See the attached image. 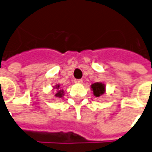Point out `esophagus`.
<instances>
[{
	"mask_svg": "<svg viewBox=\"0 0 152 152\" xmlns=\"http://www.w3.org/2000/svg\"><path fill=\"white\" fill-rule=\"evenodd\" d=\"M74 83H83V80H82V79H75V80H74Z\"/></svg>",
	"mask_w": 152,
	"mask_h": 152,
	"instance_id": "34e87169",
	"label": "esophagus"
}]
</instances>
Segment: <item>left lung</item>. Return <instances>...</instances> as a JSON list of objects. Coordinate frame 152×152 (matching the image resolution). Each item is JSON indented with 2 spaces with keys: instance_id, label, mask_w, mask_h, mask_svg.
Listing matches in <instances>:
<instances>
[{
  "instance_id": "8db88e82",
  "label": "left lung",
  "mask_w": 152,
  "mask_h": 152,
  "mask_svg": "<svg viewBox=\"0 0 152 152\" xmlns=\"http://www.w3.org/2000/svg\"><path fill=\"white\" fill-rule=\"evenodd\" d=\"M91 89L95 97H100L105 92V84L102 83H94L91 84Z\"/></svg>"
}]
</instances>
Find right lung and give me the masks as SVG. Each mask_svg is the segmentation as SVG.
Listing matches in <instances>:
<instances>
[{"label": "right lung", "instance_id": "obj_1", "mask_svg": "<svg viewBox=\"0 0 152 152\" xmlns=\"http://www.w3.org/2000/svg\"><path fill=\"white\" fill-rule=\"evenodd\" d=\"M53 88H56L55 97L57 98V99H60V98L64 97V89H61V88H60L59 84H56L55 86H53Z\"/></svg>", "mask_w": 152, "mask_h": 152}]
</instances>
